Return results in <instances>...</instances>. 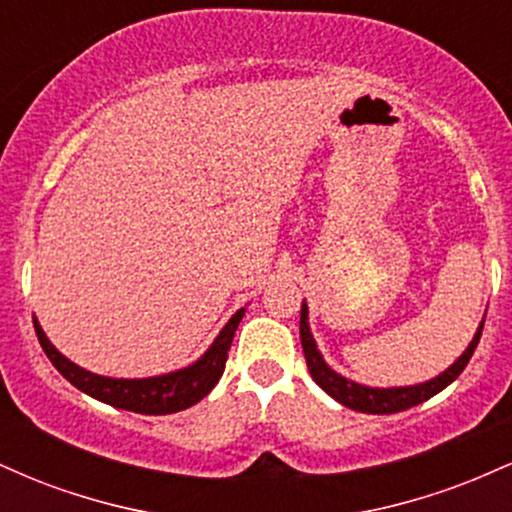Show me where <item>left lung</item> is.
I'll list each match as a JSON object with an SVG mask.
<instances>
[{"instance_id":"1","label":"left lung","mask_w":512,"mask_h":512,"mask_svg":"<svg viewBox=\"0 0 512 512\" xmlns=\"http://www.w3.org/2000/svg\"><path fill=\"white\" fill-rule=\"evenodd\" d=\"M481 330H484V320H481L477 334L469 342L464 354L457 358L455 363L448 370L438 375V378L428 380V383H419V385H409V387H366L358 385L354 380H346L344 375L334 373V370L327 366L325 358H322L320 351H317V344L310 334L308 327V305H301V344H303V354H305V363H308L310 375L327 395L337 399L339 404L344 407L354 409V411H363V414H395V411H404L409 407H416V404L426 402L433 395H438L440 390H445L457 375L467 368L469 358H472L474 349H477L479 339H481Z\"/></svg>"}]
</instances>
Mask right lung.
<instances>
[{"instance_id":"obj_1","label":"right lung","mask_w":512,"mask_h":512,"mask_svg":"<svg viewBox=\"0 0 512 512\" xmlns=\"http://www.w3.org/2000/svg\"><path fill=\"white\" fill-rule=\"evenodd\" d=\"M243 315L245 308H240L238 313L226 322V327H223L219 337L214 339V344H211L209 349L204 351V356L192 363V366L175 370V373L139 380L105 378V375H96L91 373V370L79 368L50 344V339L45 337L38 320H33V325L35 334H38V342L43 346L45 354H48L52 366L60 370L76 390L86 392L88 397L110 404V407L137 411V414L161 416L192 407V404H197L199 399H204L211 390H214V385L219 383V378L223 375V368H226L228 349H231L233 334H236L238 322L243 320Z\"/></svg>"}]
</instances>
